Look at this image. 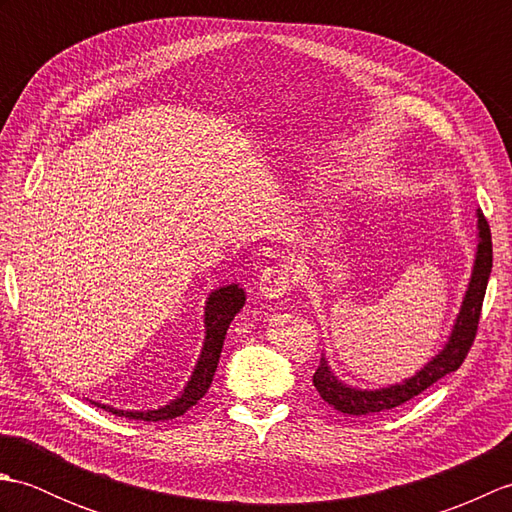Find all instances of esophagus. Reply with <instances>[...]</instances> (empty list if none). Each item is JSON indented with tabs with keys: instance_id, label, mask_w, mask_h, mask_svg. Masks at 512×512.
<instances>
[{
	"instance_id": "esophagus-1",
	"label": "esophagus",
	"mask_w": 512,
	"mask_h": 512,
	"mask_svg": "<svg viewBox=\"0 0 512 512\" xmlns=\"http://www.w3.org/2000/svg\"><path fill=\"white\" fill-rule=\"evenodd\" d=\"M292 281H295V277H292V270L286 264L270 266L259 275V295L266 299L284 297L286 292H290Z\"/></svg>"
}]
</instances>
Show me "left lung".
<instances>
[{
    "mask_svg": "<svg viewBox=\"0 0 512 512\" xmlns=\"http://www.w3.org/2000/svg\"><path fill=\"white\" fill-rule=\"evenodd\" d=\"M477 228H480V244H477V255H475L473 275L469 281V290H466L458 321L453 325V332L449 336V343L444 345V350L433 358V361L424 365L420 372H416V376L407 378L405 383L374 389V391H367V389L363 391V389L343 385L341 380L330 372L328 361L321 358L317 372L312 376V383L317 387L319 396L328 402V405L339 409L341 413H350V416H372V413L394 409L402 405V402L411 400L413 396L422 394L424 389L431 387L433 383H438L442 376L455 372V369L464 363V358L469 354L471 345L475 341L488 277H491V268H493L491 226H488L482 211H477Z\"/></svg>",
    "mask_w": 512,
    "mask_h": 512,
    "instance_id": "8db88e82",
    "label": "left lung"
}]
</instances>
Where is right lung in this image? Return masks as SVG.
<instances>
[{
  "mask_svg": "<svg viewBox=\"0 0 512 512\" xmlns=\"http://www.w3.org/2000/svg\"><path fill=\"white\" fill-rule=\"evenodd\" d=\"M244 301H246L244 290L237 284L224 286L220 290L211 292V297L206 301V308H204L206 336H204V347L198 358V365H195L193 376L187 383V387H184L182 394L176 400H171L169 405L160 409H151V411H123V409L99 405V402H94V405L112 411L116 416H123L129 420H145V422L173 420L182 416V413H187L193 405H198V400H202V396L209 391L217 363H220L226 330L228 325H231L235 314L244 308Z\"/></svg>",
  "mask_w": 512,
  "mask_h": 512,
  "instance_id": "right-lung-1",
  "label": "right lung"
}]
</instances>
